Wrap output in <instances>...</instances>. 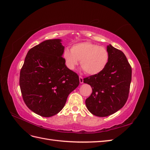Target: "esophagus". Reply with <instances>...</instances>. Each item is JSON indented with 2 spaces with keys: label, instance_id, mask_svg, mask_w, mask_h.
<instances>
[{
  "label": "esophagus",
  "instance_id": "34e87169",
  "mask_svg": "<svg viewBox=\"0 0 150 150\" xmlns=\"http://www.w3.org/2000/svg\"><path fill=\"white\" fill-rule=\"evenodd\" d=\"M79 82H80V83H83V78L82 76H79Z\"/></svg>",
  "mask_w": 150,
  "mask_h": 150
}]
</instances>
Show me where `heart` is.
<instances>
[{"instance_id": "heart-1", "label": "heart", "mask_w": 150, "mask_h": 150, "mask_svg": "<svg viewBox=\"0 0 150 150\" xmlns=\"http://www.w3.org/2000/svg\"><path fill=\"white\" fill-rule=\"evenodd\" d=\"M66 66L74 70L80 60L82 69L90 75L98 74L107 66L110 55L108 50L89 42L76 44L71 49H65L63 53Z\"/></svg>"}]
</instances>
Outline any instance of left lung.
<instances>
[{"instance_id": "left-lung-1", "label": "left lung", "mask_w": 150, "mask_h": 150, "mask_svg": "<svg viewBox=\"0 0 150 150\" xmlns=\"http://www.w3.org/2000/svg\"><path fill=\"white\" fill-rule=\"evenodd\" d=\"M110 55L107 66L98 74L84 78L92 93L86 99L88 111L98 117H106L119 110L127 101L132 81V68L120 50L107 45Z\"/></svg>"}]
</instances>
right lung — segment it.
I'll use <instances>...</instances> for the list:
<instances>
[{
	"instance_id": "1",
	"label": "right lung",
	"mask_w": 150,
	"mask_h": 150,
	"mask_svg": "<svg viewBox=\"0 0 150 150\" xmlns=\"http://www.w3.org/2000/svg\"><path fill=\"white\" fill-rule=\"evenodd\" d=\"M64 49L61 39L42 42L28 51L20 73L25 105L42 117L60 112L69 94L79 84L78 75L65 65Z\"/></svg>"
}]
</instances>
